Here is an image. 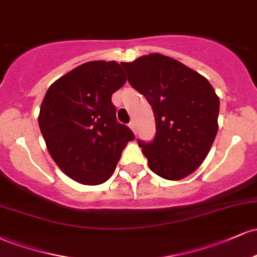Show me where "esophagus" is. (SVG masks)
<instances>
[{
  "label": "esophagus",
  "mask_w": 257,
  "mask_h": 257,
  "mask_svg": "<svg viewBox=\"0 0 257 257\" xmlns=\"http://www.w3.org/2000/svg\"><path fill=\"white\" fill-rule=\"evenodd\" d=\"M129 128H131L132 131L135 133V123H134V120H132V122L129 123Z\"/></svg>",
  "instance_id": "obj_1"
}]
</instances>
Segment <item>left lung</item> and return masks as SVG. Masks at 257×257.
<instances>
[{
  "mask_svg": "<svg viewBox=\"0 0 257 257\" xmlns=\"http://www.w3.org/2000/svg\"><path fill=\"white\" fill-rule=\"evenodd\" d=\"M129 83L152 106L156 137L139 140L150 169L181 180L203 163L216 137L220 100L204 76L158 53L122 63Z\"/></svg>",
  "mask_w": 257,
  "mask_h": 257,
  "instance_id": "left-lung-1",
  "label": "left lung"
}]
</instances>
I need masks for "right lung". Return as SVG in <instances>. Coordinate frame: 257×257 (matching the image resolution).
<instances>
[{"label": "right lung", "instance_id": "right-lung-1", "mask_svg": "<svg viewBox=\"0 0 257 257\" xmlns=\"http://www.w3.org/2000/svg\"><path fill=\"white\" fill-rule=\"evenodd\" d=\"M116 61H88L47 90L38 125L49 155L69 178L83 185L110 179L134 134L116 120L111 96L125 83Z\"/></svg>", "mask_w": 257, "mask_h": 257}]
</instances>
